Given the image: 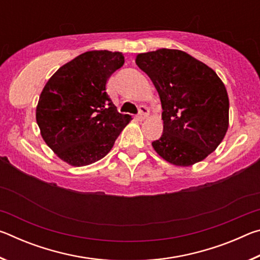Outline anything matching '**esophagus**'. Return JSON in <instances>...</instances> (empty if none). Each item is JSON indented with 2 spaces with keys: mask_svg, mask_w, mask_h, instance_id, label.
<instances>
[{
  "mask_svg": "<svg viewBox=\"0 0 260 260\" xmlns=\"http://www.w3.org/2000/svg\"><path fill=\"white\" fill-rule=\"evenodd\" d=\"M149 116V110L146 107H140V112H139V119L144 120Z\"/></svg>",
  "mask_w": 260,
  "mask_h": 260,
  "instance_id": "esophagus-1",
  "label": "esophagus"
}]
</instances>
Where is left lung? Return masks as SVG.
I'll use <instances>...</instances> for the list:
<instances>
[{"label": "left lung", "mask_w": 260, "mask_h": 260, "mask_svg": "<svg viewBox=\"0 0 260 260\" xmlns=\"http://www.w3.org/2000/svg\"><path fill=\"white\" fill-rule=\"evenodd\" d=\"M159 94L162 135L152 148L175 166L205 159L221 143L230 125V100L217 73L178 49L161 48L136 56Z\"/></svg>", "instance_id": "8db88e82"}]
</instances>
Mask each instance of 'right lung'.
I'll return each mask as SVG.
<instances>
[{"label":"right lung","instance_id":"1","mask_svg":"<svg viewBox=\"0 0 260 260\" xmlns=\"http://www.w3.org/2000/svg\"><path fill=\"white\" fill-rule=\"evenodd\" d=\"M124 63L119 51H86L60 67L43 87L37 122L47 146L69 165L102 159L131 121L105 91L108 79Z\"/></svg>","mask_w":260,"mask_h":260}]
</instances>
